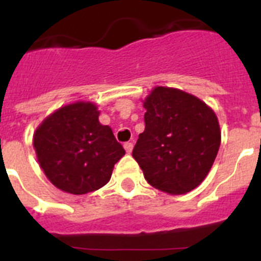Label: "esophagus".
<instances>
[{
	"mask_svg": "<svg viewBox=\"0 0 261 261\" xmlns=\"http://www.w3.org/2000/svg\"><path fill=\"white\" fill-rule=\"evenodd\" d=\"M124 149H125L126 153H130V151L133 150V144H132V142H125V144H124Z\"/></svg>",
	"mask_w": 261,
	"mask_h": 261,
	"instance_id": "1",
	"label": "esophagus"
}]
</instances>
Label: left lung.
<instances>
[{
	"label": "left lung",
	"instance_id": "obj_1",
	"mask_svg": "<svg viewBox=\"0 0 261 261\" xmlns=\"http://www.w3.org/2000/svg\"><path fill=\"white\" fill-rule=\"evenodd\" d=\"M145 130L132 155L150 186L170 195L195 190L213 166L221 145L218 119L199 98L158 86L144 102Z\"/></svg>",
	"mask_w": 261,
	"mask_h": 261
}]
</instances>
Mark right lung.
Returning a JSON list of instances; mask_svg holds the SVG:
<instances>
[{
  "label": "right lung",
  "instance_id": "add662e5",
  "mask_svg": "<svg viewBox=\"0 0 261 261\" xmlns=\"http://www.w3.org/2000/svg\"><path fill=\"white\" fill-rule=\"evenodd\" d=\"M98 117L95 105L75 102L55 111L34 133L39 165L64 192L85 195L102 188L125 154L112 129Z\"/></svg>",
  "mask_w": 261,
  "mask_h": 261
}]
</instances>
